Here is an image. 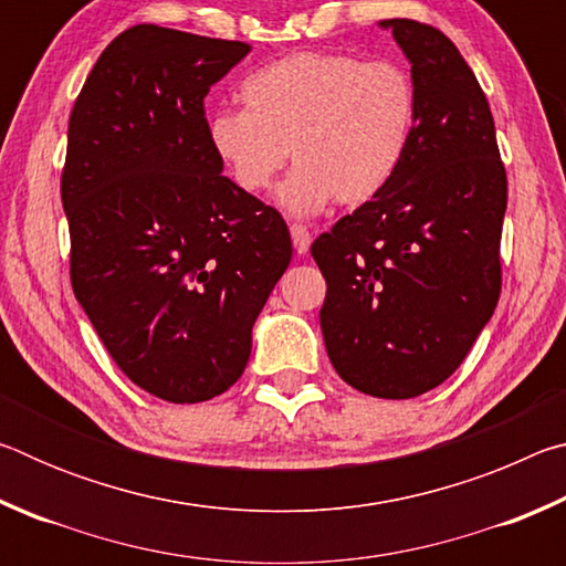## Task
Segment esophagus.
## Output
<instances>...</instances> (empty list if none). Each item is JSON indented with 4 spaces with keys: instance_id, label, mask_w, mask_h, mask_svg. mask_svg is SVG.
Returning a JSON list of instances; mask_svg holds the SVG:
<instances>
[{
    "instance_id": "esophagus-1",
    "label": "esophagus",
    "mask_w": 566,
    "mask_h": 566,
    "mask_svg": "<svg viewBox=\"0 0 566 566\" xmlns=\"http://www.w3.org/2000/svg\"><path fill=\"white\" fill-rule=\"evenodd\" d=\"M290 232H292L294 252H296V254H306V252H310V244H312V234H310V229H306L304 224H292V227H290Z\"/></svg>"
}]
</instances>
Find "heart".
<instances>
[{
    "label": "heart",
    "mask_w": 566,
    "mask_h": 566,
    "mask_svg": "<svg viewBox=\"0 0 566 566\" xmlns=\"http://www.w3.org/2000/svg\"><path fill=\"white\" fill-rule=\"evenodd\" d=\"M247 109H219L207 122L214 157L239 189H270L286 159L280 202L314 214L332 199L357 207L379 197L409 155L419 92L407 66L347 52H296L252 72Z\"/></svg>",
    "instance_id": "b5f03b06"
}]
</instances>
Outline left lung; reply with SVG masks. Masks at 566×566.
Here are the masks:
<instances>
[{"mask_svg": "<svg viewBox=\"0 0 566 566\" xmlns=\"http://www.w3.org/2000/svg\"><path fill=\"white\" fill-rule=\"evenodd\" d=\"M411 64L419 119L395 181L312 244L327 280L319 324L337 375L411 399L464 361L500 302L506 171L490 102L454 42L385 19Z\"/></svg>", "mask_w": 566, "mask_h": 566, "instance_id": "left-lung-1", "label": "left lung"}]
</instances>
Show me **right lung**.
Segmentation results:
<instances>
[{
    "label": "right lung",
    "instance_id": "1",
    "mask_svg": "<svg viewBox=\"0 0 566 566\" xmlns=\"http://www.w3.org/2000/svg\"><path fill=\"white\" fill-rule=\"evenodd\" d=\"M252 46L157 24L99 54L66 132L76 302L117 367L171 405L222 395L292 260L274 207L222 175L205 97Z\"/></svg>",
    "mask_w": 566,
    "mask_h": 566
}]
</instances>
